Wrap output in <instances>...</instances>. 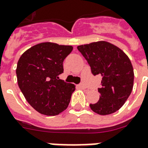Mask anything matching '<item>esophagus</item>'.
I'll list each match as a JSON object with an SVG mask.
<instances>
[{
  "instance_id": "1",
  "label": "esophagus",
  "mask_w": 148,
  "mask_h": 148,
  "mask_svg": "<svg viewBox=\"0 0 148 148\" xmlns=\"http://www.w3.org/2000/svg\"><path fill=\"white\" fill-rule=\"evenodd\" d=\"M78 87L80 88H82V89H85L86 88V87H85V85H84L83 83H80V84H78Z\"/></svg>"
}]
</instances>
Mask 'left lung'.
Returning a JSON list of instances; mask_svg holds the SVG:
<instances>
[{
	"label": "left lung",
	"instance_id": "left-lung-1",
	"mask_svg": "<svg viewBox=\"0 0 148 148\" xmlns=\"http://www.w3.org/2000/svg\"><path fill=\"white\" fill-rule=\"evenodd\" d=\"M91 67L92 74L102 77L99 100L90 104L92 111L99 115L113 113L121 108L131 94L134 69L128 56L112 44L101 41L78 46Z\"/></svg>",
	"mask_w": 148,
	"mask_h": 148
}]
</instances>
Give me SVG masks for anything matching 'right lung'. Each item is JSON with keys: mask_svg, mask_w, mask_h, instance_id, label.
<instances>
[{"mask_svg": "<svg viewBox=\"0 0 148 148\" xmlns=\"http://www.w3.org/2000/svg\"><path fill=\"white\" fill-rule=\"evenodd\" d=\"M71 46L37 44L25 52L17 64L18 84L27 101L39 113L56 116L67 108L75 85L59 79Z\"/></svg>", "mask_w": 148, "mask_h": 148, "instance_id": "right-lung-1", "label": "right lung"}]
</instances>
